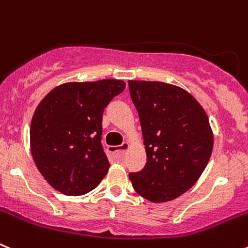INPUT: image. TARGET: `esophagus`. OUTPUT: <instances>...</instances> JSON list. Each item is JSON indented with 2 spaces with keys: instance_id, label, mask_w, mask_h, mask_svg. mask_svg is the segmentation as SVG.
<instances>
[{
  "instance_id": "esophagus-1",
  "label": "esophagus",
  "mask_w": 248,
  "mask_h": 248,
  "mask_svg": "<svg viewBox=\"0 0 248 248\" xmlns=\"http://www.w3.org/2000/svg\"><path fill=\"white\" fill-rule=\"evenodd\" d=\"M129 148H130V144L129 143H124L119 146H109V153L113 154L114 156H123L124 153H125Z\"/></svg>"
}]
</instances>
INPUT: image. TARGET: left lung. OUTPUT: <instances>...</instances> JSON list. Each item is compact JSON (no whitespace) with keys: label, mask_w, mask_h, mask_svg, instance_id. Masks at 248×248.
I'll return each mask as SVG.
<instances>
[{"label":"left lung","mask_w":248,"mask_h":248,"mask_svg":"<svg viewBox=\"0 0 248 248\" xmlns=\"http://www.w3.org/2000/svg\"><path fill=\"white\" fill-rule=\"evenodd\" d=\"M128 83L146 151L144 169L129 174V179L146 200H174L194 186L209 163L214 134L207 114L177 85L151 80Z\"/></svg>","instance_id":"left-lung-1"}]
</instances>
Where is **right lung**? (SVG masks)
Segmentation results:
<instances>
[{
    "label": "right lung",
    "instance_id": "right-lung-1",
    "mask_svg": "<svg viewBox=\"0 0 248 248\" xmlns=\"http://www.w3.org/2000/svg\"><path fill=\"white\" fill-rule=\"evenodd\" d=\"M125 82H69L41 100L31 122V153L37 169L57 191L78 196L99 185L109 170L103 151V110Z\"/></svg>",
    "mask_w": 248,
    "mask_h": 248
}]
</instances>
